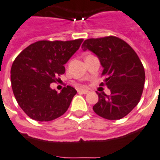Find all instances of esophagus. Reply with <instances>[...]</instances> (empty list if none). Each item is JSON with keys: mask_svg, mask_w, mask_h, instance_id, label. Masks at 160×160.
<instances>
[{"mask_svg": "<svg viewBox=\"0 0 160 160\" xmlns=\"http://www.w3.org/2000/svg\"><path fill=\"white\" fill-rule=\"evenodd\" d=\"M78 93H81V94H87L89 91H87V90H78Z\"/></svg>", "mask_w": 160, "mask_h": 160, "instance_id": "esophagus-1", "label": "esophagus"}]
</instances>
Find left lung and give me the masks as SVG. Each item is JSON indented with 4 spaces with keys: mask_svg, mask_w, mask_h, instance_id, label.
<instances>
[{
    "mask_svg": "<svg viewBox=\"0 0 160 160\" xmlns=\"http://www.w3.org/2000/svg\"><path fill=\"white\" fill-rule=\"evenodd\" d=\"M82 48L98 56L103 68L101 76L104 77L100 85H106L111 91V95L98 92L95 113L109 120L128 115L139 102L145 84V69L137 53L126 42L114 36L87 39Z\"/></svg>",
    "mask_w": 160,
    "mask_h": 160,
    "instance_id": "8db88e82",
    "label": "left lung"
}]
</instances>
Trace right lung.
<instances>
[{
    "mask_svg": "<svg viewBox=\"0 0 160 160\" xmlns=\"http://www.w3.org/2000/svg\"><path fill=\"white\" fill-rule=\"evenodd\" d=\"M82 39L36 42L16 57L11 67V86L19 106L30 118L51 121L63 115L77 91L64 87L60 93L50 88Z\"/></svg>",
    "mask_w": 160,
    "mask_h": 160,
    "instance_id": "obj_1",
    "label": "right lung"
}]
</instances>
